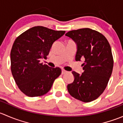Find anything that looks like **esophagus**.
I'll return each instance as SVG.
<instances>
[{"instance_id": "34e87169", "label": "esophagus", "mask_w": 123, "mask_h": 123, "mask_svg": "<svg viewBox=\"0 0 123 123\" xmlns=\"http://www.w3.org/2000/svg\"><path fill=\"white\" fill-rule=\"evenodd\" d=\"M67 72H68L67 71L65 70V69H62V74H65V73H67Z\"/></svg>"}]
</instances>
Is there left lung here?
I'll return each instance as SVG.
<instances>
[{
  "mask_svg": "<svg viewBox=\"0 0 123 123\" xmlns=\"http://www.w3.org/2000/svg\"><path fill=\"white\" fill-rule=\"evenodd\" d=\"M65 36L77 45L75 61L85 59L82 74L72 72L74 80L68 85V91L76 99L90 102L104 92L112 74L114 60L111 46L103 34L89 28L69 31Z\"/></svg>",
  "mask_w": 123,
  "mask_h": 123,
  "instance_id": "left-lung-1",
  "label": "left lung"
}]
</instances>
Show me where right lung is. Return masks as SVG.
Masks as SVG:
<instances>
[{"label": "right lung", "mask_w": 123, "mask_h": 123, "mask_svg": "<svg viewBox=\"0 0 123 123\" xmlns=\"http://www.w3.org/2000/svg\"><path fill=\"white\" fill-rule=\"evenodd\" d=\"M42 26L27 30L15 40L11 51V69L16 84L29 97L45 95L61 74L59 67L40 62L46 58L53 43L65 34Z\"/></svg>", "instance_id": "1"}]
</instances>
